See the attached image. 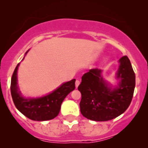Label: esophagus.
I'll return each mask as SVG.
<instances>
[{"mask_svg": "<svg viewBox=\"0 0 148 148\" xmlns=\"http://www.w3.org/2000/svg\"><path fill=\"white\" fill-rule=\"evenodd\" d=\"M80 84V81H79V80H76V82H75V85H76V88H78V86H79Z\"/></svg>", "mask_w": 148, "mask_h": 148, "instance_id": "1", "label": "esophagus"}]
</instances>
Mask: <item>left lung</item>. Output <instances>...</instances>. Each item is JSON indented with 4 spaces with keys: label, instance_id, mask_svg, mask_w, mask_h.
<instances>
[{
    "label": "left lung",
    "instance_id": "obj_1",
    "mask_svg": "<svg viewBox=\"0 0 148 148\" xmlns=\"http://www.w3.org/2000/svg\"><path fill=\"white\" fill-rule=\"evenodd\" d=\"M115 74L118 84L114 88L101 76L102 70L90 69L81 78L78 90L81 93V113L94 121H107L119 116L127 109L133 97L136 76L127 56L119 60Z\"/></svg>",
    "mask_w": 148,
    "mask_h": 148
}]
</instances>
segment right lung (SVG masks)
I'll use <instances>...</instances> for the list:
<instances>
[{"label":"right lung","mask_w":148,"mask_h":148,"mask_svg":"<svg viewBox=\"0 0 148 148\" xmlns=\"http://www.w3.org/2000/svg\"><path fill=\"white\" fill-rule=\"evenodd\" d=\"M29 50L25 52V56ZM22 59V60L25 58ZM19 63L15 68L11 79V95L16 108L22 114L35 121L52 120L58 115L64 98L75 89L76 79L64 83L52 92L40 97H25L21 95L17 85V70Z\"/></svg>","instance_id":"1"}]
</instances>
